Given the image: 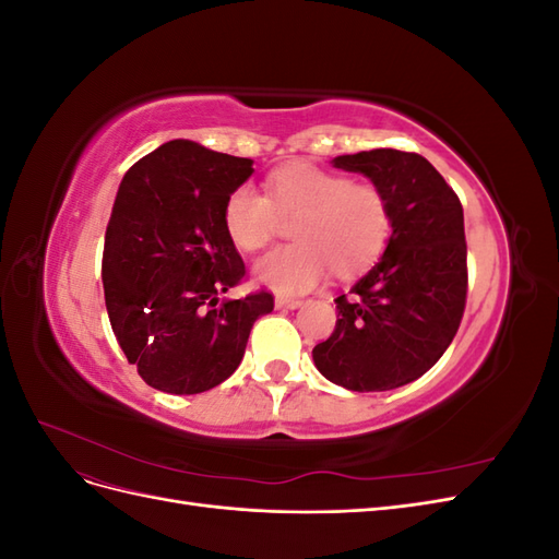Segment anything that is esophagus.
Segmentation results:
<instances>
[{"label":"esophagus","instance_id":"obj_1","mask_svg":"<svg viewBox=\"0 0 559 559\" xmlns=\"http://www.w3.org/2000/svg\"><path fill=\"white\" fill-rule=\"evenodd\" d=\"M300 306H302V300H298V298H286V296L275 298V308H280V310H296Z\"/></svg>","mask_w":559,"mask_h":559}]
</instances>
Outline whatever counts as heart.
I'll list each match as a JSON object with an SVG mask.
<instances>
[{"label":"heart","instance_id":"b5f03b06","mask_svg":"<svg viewBox=\"0 0 559 559\" xmlns=\"http://www.w3.org/2000/svg\"><path fill=\"white\" fill-rule=\"evenodd\" d=\"M265 191L238 186L224 205V226L235 247L257 251L273 240L280 216L299 214L292 226L298 242L267 251L253 265V277L277 294H306L333 267L341 277L359 275L392 238V205L376 183L292 163L267 177Z\"/></svg>","mask_w":559,"mask_h":559}]
</instances>
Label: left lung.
Here are the masks:
<instances>
[{
  "mask_svg": "<svg viewBox=\"0 0 559 559\" xmlns=\"http://www.w3.org/2000/svg\"><path fill=\"white\" fill-rule=\"evenodd\" d=\"M331 163L380 186L394 228L380 261L349 296L335 298V331L312 359L349 392H389L425 376L460 329L468 282L464 210L419 154L373 148Z\"/></svg>",
  "mask_w": 559,
  "mask_h": 559,
  "instance_id": "obj_1",
  "label": "left lung"
}]
</instances>
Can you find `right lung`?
Segmentation results:
<instances>
[{"label": "right lung", "mask_w": 559, "mask_h": 559, "mask_svg": "<svg viewBox=\"0 0 559 559\" xmlns=\"http://www.w3.org/2000/svg\"><path fill=\"white\" fill-rule=\"evenodd\" d=\"M253 160L173 140L134 163L114 200L103 284L118 345L165 394H200L228 380L273 294L218 298L245 277L224 226L228 195Z\"/></svg>", "instance_id": "1"}]
</instances>
